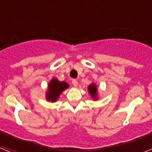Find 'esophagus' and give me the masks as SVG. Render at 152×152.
Instances as JSON below:
<instances>
[{
    "mask_svg": "<svg viewBox=\"0 0 152 152\" xmlns=\"http://www.w3.org/2000/svg\"><path fill=\"white\" fill-rule=\"evenodd\" d=\"M72 84L74 85V87H77L78 85V82H77V80H72Z\"/></svg>",
    "mask_w": 152,
    "mask_h": 152,
    "instance_id": "1",
    "label": "esophagus"
}]
</instances>
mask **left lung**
<instances>
[{
    "mask_svg": "<svg viewBox=\"0 0 152 152\" xmlns=\"http://www.w3.org/2000/svg\"><path fill=\"white\" fill-rule=\"evenodd\" d=\"M88 91L89 92L90 96H91L94 100H99V94H98L97 87H96V84L94 82L91 83L88 88Z\"/></svg>",
    "mask_w": 152,
    "mask_h": 152,
    "instance_id": "left-lung-1",
    "label": "left lung"
}]
</instances>
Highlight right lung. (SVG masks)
<instances>
[{
    "label": "right lung",
    "instance_id": "obj_1",
    "mask_svg": "<svg viewBox=\"0 0 152 152\" xmlns=\"http://www.w3.org/2000/svg\"><path fill=\"white\" fill-rule=\"evenodd\" d=\"M68 88L69 84L68 83L65 81H60L56 77H53L48 84V88L45 92V99L47 101L54 103L57 101L61 93Z\"/></svg>",
    "mask_w": 152,
    "mask_h": 152
}]
</instances>
